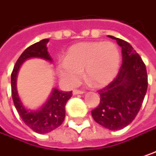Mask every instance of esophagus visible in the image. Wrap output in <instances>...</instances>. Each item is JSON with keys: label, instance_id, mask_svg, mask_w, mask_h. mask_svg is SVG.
<instances>
[{"label": "esophagus", "instance_id": "34e87169", "mask_svg": "<svg viewBox=\"0 0 156 156\" xmlns=\"http://www.w3.org/2000/svg\"><path fill=\"white\" fill-rule=\"evenodd\" d=\"M72 94H73V95H78V94H83L84 92L83 91H78V90H73Z\"/></svg>", "mask_w": 156, "mask_h": 156}]
</instances>
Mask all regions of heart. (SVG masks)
Returning <instances> with one entry per match:
<instances>
[{"label": "heart", "instance_id": "heart-1", "mask_svg": "<svg viewBox=\"0 0 156 156\" xmlns=\"http://www.w3.org/2000/svg\"><path fill=\"white\" fill-rule=\"evenodd\" d=\"M119 64L120 52L113 42H80L69 48L65 59L57 62L56 69L65 87L76 86L83 69L95 87H103L115 78Z\"/></svg>", "mask_w": 156, "mask_h": 156}]
</instances>
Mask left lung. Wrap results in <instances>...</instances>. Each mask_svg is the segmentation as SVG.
Returning <instances> with one entry per match:
<instances>
[{
  "instance_id": "obj_1",
  "label": "left lung",
  "mask_w": 156,
  "mask_h": 156,
  "mask_svg": "<svg viewBox=\"0 0 156 156\" xmlns=\"http://www.w3.org/2000/svg\"><path fill=\"white\" fill-rule=\"evenodd\" d=\"M108 37L121 47L123 63L114 80L99 91L100 104L92 115L101 126L116 131L129 125L139 113L147 90V74L141 57L128 42Z\"/></svg>"
}]
</instances>
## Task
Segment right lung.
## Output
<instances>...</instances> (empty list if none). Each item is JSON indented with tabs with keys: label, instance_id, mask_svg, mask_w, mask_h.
<instances>
[{
	"label": "right lung",
	"instance_id": "1",
	"mask_svg": "<svg viewBox=\"0 0 156 156\" xmlns=\"http://www.w3.org/2000/svg\"><path fill=\"white\" fill-rule=\"evenodd\" d=\"M48 41V39H44L27 48L16 61L11 73V94L15 107L23 123L35 133L41 134L50 133L62 124L65 117V105L72 96V93L71 91L62 92L57 88H54L48 101L40 108L36 110L28 109L24 107L18 95L16 78L21 65L26 60L41 58L52 62L47 47Z\"/></svg>",
	"mask_w": 156,
	"mask_h": 156
}]
</instances>
